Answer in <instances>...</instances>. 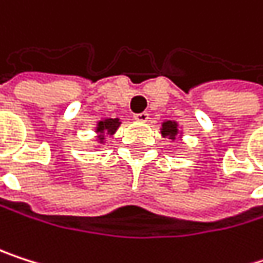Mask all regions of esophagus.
Listing matches in <instances>:
<instances>
[{
  "label": "esophagus",
  "mask_w": 263,
  "mask_h": 263,
  "mask_svg": "<svg viewBox=\"0 0 263 263\" xmlns=\"http://www.w3.org/2000/svg\"><path fill=\"white\" fill-rule=\"evenodd\" d=\"M134 120H136V121H140V123H146V121L149 120V114H148V112L136 114V115H134Z\"/></svg>",
  "instance_id": "obj_1"
}]
</instances>
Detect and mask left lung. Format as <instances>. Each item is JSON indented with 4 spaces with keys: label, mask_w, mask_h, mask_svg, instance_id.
Here are the masks:
<instances>
[{
    "label": "left lung",
    "mask_w": 263,
    "mask_h": 263,
    "mask_svg": "<svg viewBox=\"0 0 263 263\" xmlns=\"http://www.w3.org/2000/svg\"><path fill=\"white\" fill-rule=\"evenodd\" d=\"M160 134H162V137L170 139V140L174 142L177 137L182 139L183 130L180 129V126H179L177 121H174V120H165L162 123V127H160Z\"/></svg>",
    "instance_id": "1"
}]
</instances>
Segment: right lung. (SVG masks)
<instances>
[{
  "mask_svg": "<svg viewBox=\"0 0 263 263\" xmlns=\"http://www.w3.org/2000/svg\"><path fill=\"white\" fill-rule=\"evenodd\" d=\"M120 118H101L95 124V145L93 148H101L106 143V137H112L120 127Z\"/></svg>",
  "mask_w": 263,
  "mask_h": 263,
  "instance_id": "1",
  "label": "right lung"
}]
</instances>
